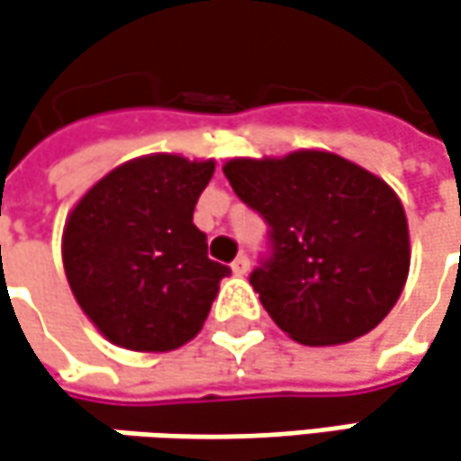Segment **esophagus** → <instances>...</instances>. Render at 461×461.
Segmentation results:
<instances>
[{
	"mask_svg": "<svg viewBox=\"0 0 461 461\" xmlns=\"http://www.w3.org/2000/svg\"><path fill=\"white\" fill-rule=\"evenodd\" d=\"M231 271H234L237 276H245V274L250 271V258L245 256V253L234 258V260H231Z\"/></svg>",
	"mask_w": 461,
	"mask_h": 461,
	"instance_id": "1",
	"label": "esophagus"
}]
</instances>
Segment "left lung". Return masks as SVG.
Here are the masks:
<instances>
[{
    "mask_svg": "<svg viewBox=\"0 0 461 461\" xmlns=\"http://www.w3.org/2000/svg\"><path fill=\"white\" fill-rule=\"evenodd\" d=\"M224 175L268 224L250 285L282 331L311 347L341 344L389 315L410 271V234L384 179L323 150L234 158Z\"/></svg>",
    "mask_w": 461,
    "mask_h": 461,
    "instance_id": "8db88e82",
    "label": "left lung"
}]
</instances>
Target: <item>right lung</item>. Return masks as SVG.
Wrapping results in <instances>:
<instances>
[{"label":"right lung","instance_id":"right-lung-1","mask_svg":"<svg viewBox=\"0 0 461 461\" xmlns=\"http://www.w3.org/2000/svg\"><path fill=\"white\" fill-rule=\"evenodd\" d=\"M213 161L146 156L94 185L65 227L62 258L77 305L120 347L167 352L203 326L230 266L208 258L193 211Z\"/></svg>","mask_w":461,"mask_h":461}]
</instances>
